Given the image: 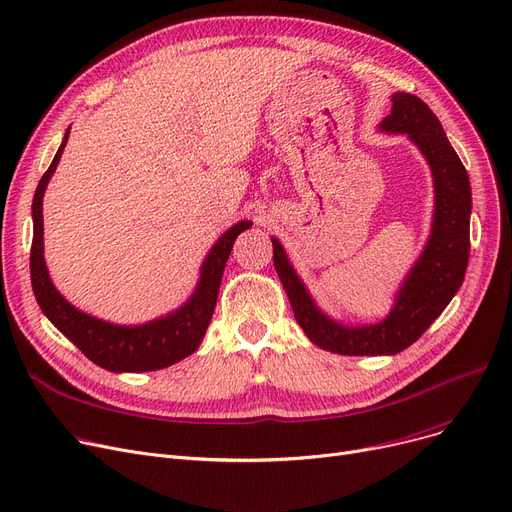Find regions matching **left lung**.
<instances>
[{"instance_id": "obj_1", "label": "left lung", "mask_w": 512, "mask_h": 512, "mask_svg": "<svg viewBox=\"0 0 512 512\" xmlns=\"http://www.w3.org/2000/svg\"><path fill=\"white\" fill-rule=\"evenodd\" d=\"M388 134H407L434 178V222L425 247L394 294L386 319L369 326H346L321 311L280 245L272 238L274 265L288 294L297 324L319 348L338 355H396L411 346L459 292L469 263L471 184L463 161L446 132L417 95L394 93L392 110L380 122Z\"/></svg>"}]
</instances>
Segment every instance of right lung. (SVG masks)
<instances>
[{"instance_id":"add662e5","label":"right lung","mask_w":512,"mask_h":512,"mask_svg":"<svg viewBox=\"0 0 512 512\" xmlns=\"http://www.w3.org/2000/svg\"><path fill=\"white\" fill-rule=\"evenodd\" d=\"M70 128L53 157L51 166L39 180L33 197V247H31V282L35 299L45 317L56 326L76 348L85 353L95 365L114 373H141L170 367L188 355H193L211 321L215 301L230 257L234 240L253 224L242 220L228 228L209 249L201 263L199 282L184 305L176 311L157 317L139 326H118L93 317L70 305L58 288L53 286L43 257V195L49 178L56 172L62 151L68 143Z\"/></svg>"}]
</instances>
